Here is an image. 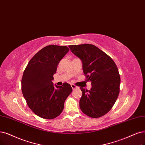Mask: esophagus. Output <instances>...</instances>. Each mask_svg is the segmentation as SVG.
Wrapping results in <instances>:
<instances>
[{
	"label": "esophagus",
	"instance_id": "34e87169",
	"mask_svg": "<svg viewBox=\"0 0 145 145\" xmlns=\"http://www.w3.org/2000/svg\"><path fill=\"white\" fill-rule=\"evenodd\" d=\"M71 87H72V88L73 89H75L79 88L78 87L76 86V85H73V84H72V85H71Z\"/></svg>",
	"mask_w": 145,
	"mask_h": 145
}]
</instances>
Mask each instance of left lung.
<instances>
[{
	"label": "left lung",
	"instance_id": "left-lung-1",
	"mask_svg": "<svg viewBox=\"0 0 145 145\" xmlns=\"http://www.w3.org/2000/svg\"><path fill=\"white\" fill-rule=\"evenodd\" d=\"M69 47L81 59L87 81L91 82L89 90L80 87L82 92L80 108L89 117L105 115L113 107L120 93L121 79L116 64L108 55L93 45Z\"/></svg>",
	"mask_w": 145,
	"mask_h": 145
}]
</instances>
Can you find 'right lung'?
Listing matches in <instances>:
<instances>
[{
	"instance_id": "1",
	"label": "right lung",
	"mask_w": 145,
	"mask_h": 145,
	"mask_svg": "<svg viewBox=\"0 0 145 145\" xmlns=\"http://www.w3.org/2000/svg\"><path fill=\"white\" fill-rule=\"evenodd\" d=\"M69 51L66 46H46L36 54L24 71L23 96L30 109L42 118L51 120L60 115L64 101L72 92L70 84L54 87L52 82L59 62Z\"/></svg>"
}]
</instances>
